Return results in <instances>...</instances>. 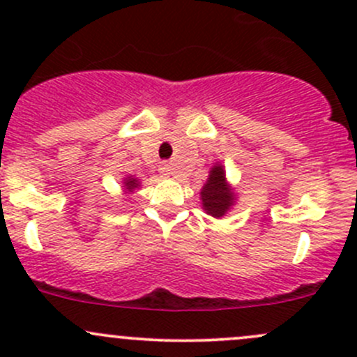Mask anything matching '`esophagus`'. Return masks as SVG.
<instances>
[{"label":"esophagus","mask_w":357,"mask_h":357,"mask_svg":"<svg viewBox=\"0 0 357 357\" xmlns=\"http://www.w3.org/2000/svg\"><path fill=\"white\" fill-rule=\"evenodd\" d=\"M159 171H160V174H162V176H171L172 174L171 164L169 162H162V164H160Z\"/></svg>","instance_id":"esophagus-1"}]
</instances>
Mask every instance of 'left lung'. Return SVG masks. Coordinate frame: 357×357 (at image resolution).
I'll return each instance as SVG.
<instances>
[{
  "label": "left lung",
  "instance_id": "8db88e82",
  "mask_svg": "<svg viewBox=\"0 0 357 357\" xmlns=\"http://www.w3.org/2000/svg\"><path fill=\"white\" fill-rule=\"evenodd\" d=\"M202 202L206 213L217 218L223 217L225 211L232 206L234 195L232 190L227 186L222 166H215L210 171V178L206 179V185L202 190Z\"/></svg>",
  "mask_w": 357,
  "mask_h": 357
}]
</instances>
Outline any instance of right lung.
<instances>
[{
	"mask_svg": "<svg viewBox=\"0 0 357 357\" xmlns=\"http://www.w3.org/2000/svg\"><path fill=\"white\" fill-rule=\"evenodd\" d=\"M125 186H127L128 190H134V188H137V179H134V178L127 179V183H125Z\"/></svg>",
	"mask_w": 357,
	"mask_h": 357,
	"instance_id": "obj_1",
	"label": "right lung"
}]
</instances>
